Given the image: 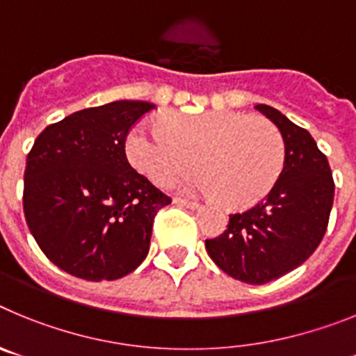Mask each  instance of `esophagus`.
Instances as JSON below:
<instances>
[{
    "label": "esophagus",
    "mask_w": 356,
    "mask_h": 356,
    "mask_svg": "<svg viewBox=\"0 0 356 356\" xmlns=\"http://www.w3.org/2000/svg\"><path fill=\"white\" fill-rule=\"evenodd\" d=\"M175 203L178 207H185V209H191V210H194V209H197V207H200V203H197V201L184 200V197H175Z\"/></svg>",
    "instance_id": "1"
}]
</instances>
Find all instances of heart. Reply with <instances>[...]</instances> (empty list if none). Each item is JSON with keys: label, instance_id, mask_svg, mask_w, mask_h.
I'll return each instance as SVG.
<instances>
[{"label": "heart", "instance_id": "1", "mask_svg": "<svg viewBox=\"0 0 356 356\" xmlns=\"http://www.w3.org/2000/svg\"><path fill=\"white\" fill-rule=\"evenodd\" d=\"M128 162L155 185H168L196 162L187 191L221 196L229 209H248L271 193L285 163L275 124L242 112L175 114L139 122L127 137Z\"/></svg>", "mask_w": 356, "mask_h": 356}]
</instances>
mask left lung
Listing matches in <instances>:
<instances>
[{"label": "left lung", "mask_w": 356, "mask_h": 356, "mask_svg": "<svg viewBox=\"0 0 356 356\" xmlns=\"http://www.w3.org/2000/svg\"><path fill=\"white\" fill-rule=\"evenodd\" d=\"M285 143L280 180L260 203L232 213L219 237L207 238L210 259L244 284L264 285L300 267L316 251L328 226L335 184L326 155L312 135L280 110L257 105Z\"/></svg>", "instance_id": "8db88e82"}]
</instances>
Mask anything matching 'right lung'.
Instances as JSON below:
<instances>
[{
	"label": "right lung",
	"mask_w": 356,
	"mask_h": 356,
	"mask_svg": "<svg viewBox=\"0 0 356 356\" xmlns=\"http://www.w3.org/2000/svg\"><path fill=\"white\" fill-rule=\"evenodd\" d=\"M147 102L106 103L44 128L28 153L23 207L28 228L62 271L89 282L130 275L146 259L155 216L171 197L124 153Z\"/></svg>",
	"instance_id": "obj_1"
}]
</instances>
